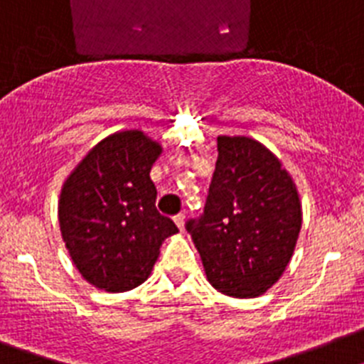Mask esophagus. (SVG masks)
<instances>
[{"label": "esophagus", "mask_w": 364, "mask_h": 364, "mask_svg": "<svg viewBox=\"0 0 364 364\" xmlns=\"http://www.w3.org/2000/svg\"><path fill=\"white\" fill-rule=\"evenodd\" d=\"M174 223H176V227L179 228V230H183V228H185V215L183 214H178L174 218Z\"/></svg>", "instance_id": "obj_1"}]
</instances>
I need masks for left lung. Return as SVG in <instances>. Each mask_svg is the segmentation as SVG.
<instances>
[{
    "label": "left lung",
    "mask_w": 364,
    "mask_h": 364,
    "mask_svg": "<svg viewBox=\"0 0 364 364\" xmlns=\"http://www.w3.org/2000/svg\"><path fill=\"white\" fill-rule=\"evenodd\" d=\"M205 212L186 223L218 292L257 297L279 281L296 250L303 210L281 159L248 136H219Z\"/></svg>",
    "instance_id": "1"
}]
</instances>
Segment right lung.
<instances>
[{
	"label": "right lung",
	"instance_id": "right-lung-1",
	"mask_svg": "<svg viewBox=\"0 0 364 364\" xmlns=\"http://www.w3.org/2000/svg\"><path fill=\"white\" fill-rule=\"evenodd\" d=\"M161 152L143 130L114 132L61 186V237L81 277L100 290L127 292L145 283L163 241L178 232L156 208L150 168Z\"/></svg>",
	"mask_w": 364,
	"mask_h": 364
}]
</instances>
